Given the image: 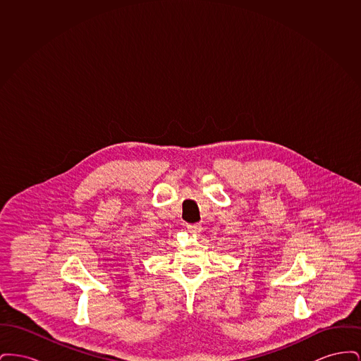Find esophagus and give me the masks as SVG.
I'll use <instances>...</instances> for the list:
<instances>
[{"label":"esophagus","mask_w":361,"mask_h":361,"mask_svg":"<svg viewBox=\"0 0 361 361\" xmlns=\"http://www.w3.org/2000/svg\"><path fill=\"white\" fill-rule=\"evenodd\" d=\"M187 228H188L189 233H195V234L202 231V226L199 224H187Z\"/></svg>","instance_id":"1"}]
</instances>
